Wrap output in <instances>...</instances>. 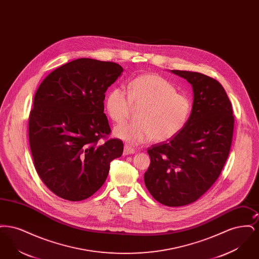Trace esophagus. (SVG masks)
Here are the masks:
<instances>
[{
	"instance_id": "obj_1",
	"label": "esophagus",
	"mask_w": 259,
	"mask_h": 259,
	"mask_svg": "<svg viewBox=\"0 0 259 259\" xmlns=\"http://www.w3.org/2000/svg\"><path fill=\"white\" fill-rule=\"evenodd\" d=\"M135 153V149L129 146H124L123 154L124 155H129Z\"/></svg>"
}]
</instances>
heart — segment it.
<instances>
[{
  "mask_svg": "<svg viewBox=\"0 0 259 259\" xmlns=\"http://www.w3.org/2000/svg\"><path fill=\"white\" fill-rule=\"evenodd\" d=\"M131 105L141 107L136 117L139 122L122 124L113 130V135L130 145L172 139L185 128L191 112L189 99L177 93L172 83L158 74L139 75L129 82L127 94L114 88L105 100L106 112L114 123L123 122Z\"/></svg>",
  "mask_w": 259,
  "mask_h": 259,
  "instance_id": "heart-1",
  "label": "heart"
}]
</instances>
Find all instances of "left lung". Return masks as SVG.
Returning a JSON list of instances; mask_svg holds the SVG:
<instances>
[{
    "label": "left lung",
    "mask_w": 259,
    "mask_h": 259,
    "mask_svg": "<svg viewBox=\"0 0 259 259\" xmlns=\"http://www.w3.org/2000/svg\"><path fill=\"white\" fill-rule=\"evenodd\" d=\"M192 87L193 103L185 128L148 148L144 180L149 193L168 207L195 202L214 184L231 148L234 116L222 84L206 74L172 70Z\"/></svg>",
    "instance_id": "1"
}]
</instances>
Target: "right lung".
<instances>
[{"label": "right lung", "mask_w": 259, "mask_h": 259, "mask_svg": "<svg viewBox=\"0 0 259 259\" xmlns=\"http://www.w3.org/2000/svg\"><path fill=\"white\" fill-rule=\"evenodd\" d=\"M123 68L113 62L80 58L50 73L37 88L29 117V142L37 175L57 196L81 201L107 180L123 143L111 133L104 113L107 89Z\"/></svg>", "instance_id": "obj_1"}]
</instances>
